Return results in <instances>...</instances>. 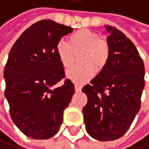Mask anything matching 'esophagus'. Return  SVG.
I'll use <instances>...</instances> for the list:
<instances>
[{
  "mask_svg": "<svg viewBox=\"0 0 149 149\" xmlns=\"http://www.w3.org/2000/svg\"><path fill=\"white\" fill-rule=\"evenodd\" d=\"M75 91L77 93H79V91H81V86L79 85V84H75Z\"/></svg>",
  "mask_w": 149,
  "mask_h": 149,
  "instance_id": "34e87169",
  "label": "esophagus"
}]
</instances>
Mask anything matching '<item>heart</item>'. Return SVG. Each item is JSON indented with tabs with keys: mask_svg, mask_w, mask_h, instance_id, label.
<instances>
[{
	"mask_svg": "<svg viewBox=\"0 0 149 149\" xmlns=\"http://www.w3.org/2000/svg\"><path fill=\"white\" fill-rule=\"evenodd\" d=\"M56 51L62 66L68 68L75 63L76 66L66 73L67 77L76 83H84L93 77L94 72H100L108 62L109 46L97 33L88 29L75 32L68 37V43L59 40L56 45Z\"/></svg>",
	"mask_w": 149,
	"mask_h": 149,
	"instance_id": "1",
	"label": "heart"
}]
</instances>
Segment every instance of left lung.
I'll return each instance as SVG.
<instances>
[{
	"instance_id": "obj_1",
	"label": "left lung",
	"mask_w": 149,
	"mask_h": 149,
	"mask_svg": "<svg viewBox=\"0 0 149 149\" xmlns=\"http://www.w3.org/2000/svg\"><path fill=\"white\" fill-rule=\"evenodd\" d=\"M108 33L109 58L82 91L88 102L82 110L88 134L99 141L123 136L141 106L145 67L135 45L113 26Z\"/></svg>"
}]
</instances>
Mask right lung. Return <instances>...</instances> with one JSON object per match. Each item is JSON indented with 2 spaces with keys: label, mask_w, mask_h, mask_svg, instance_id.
<instances>
[{
  "label": "right lung",
  "mask_w": 149,
  "mask_h": 149,
  "mask_svg": "<svg viewBox=\"0 0 149 149\" xmlns=\"http://www.w3.org/2000/svg\"><path fill=\"white\" fill-rule=\"evenodd\" d=\"M73 28L52 20L32 24L14 43L4 68V95L12 120L26 136L47 139L55 136L63 122V112L74 94L56 45Z\"/></svg>",
  "instance_id": "add662e5"
}]
</instances>
